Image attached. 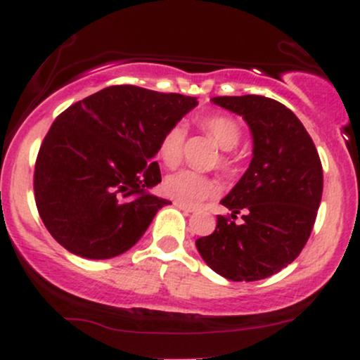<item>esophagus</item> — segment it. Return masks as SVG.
I'll list each match as a JSON object with an SVG mask.
<instances>
[{
  "mask_svg": "<svg viewBox=\"0 0 360 360\" xmlns=\"http://www.w3.org/2000/svg\"><path fill=\"white\" fill-rule=\"evenodd\" d=\"M174 206H176V208H179L181 212H184V213H193L194 212V208H191V206L181 205V203H177V201H174Z\"/></svg>",
  "mask_w": 360,
  "mask_h": 360,
  "instance_id": "obj_1",
  "label": "esophagus"
}]
</instances>
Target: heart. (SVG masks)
Here are the masks:
<instances>
[{
	"label": "heart",
	"mask_w": 360,
	"mask_h": 360,
	"mask_svg": "<svg viewBox=\"0 0 360 360\" xmlns=\"http://www.w3.org/2000/svg\"><path fill=\"white\" fill-rule=\"evenodd\" d=\"M198 125L217 143V147H220L223 150L220 159H218L220 167L232 169L235 159L230 150H233L240 142V127H238V123L233 118L225 117V115H210V117L198 120ZM184 139L186 130L181 123L167 128L162 137H160L159 146H157V155L167 167L177 166L183 159ZM162 188L164 193L171 200L186 206H194L200 205L206 198L213 196L217 193L218 186L208 176L183 169V171L166 176Z\"/></svg>",
	"instance_id": "1"
}]
</instances>
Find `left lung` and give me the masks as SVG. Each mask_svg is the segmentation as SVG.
I'll return each instance as SVG.
<instances>
[{
    "label": "left lung",
    "mask_w": 360,
    "mask_h": 360,
    "mask_svg": "<svg viewBox=\"0 0 360 360\" xmlns=\"http://www.w3.org/2000/svg\"><path fill=\"white\" fill-rule=\"evenodd\" d=\"M212 101L245 120L254 148L245 174L220 201L232 218L243 212V221L218 217L196 249L230 281L269 278L298 257L311 233L323 191L320 157L303 123L279 101L257 94Z\"/></svg>",
    "instance_id": "obj_1"
}]
</instances>
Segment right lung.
Segmentation results:
<instances>
[{
    "instance_id": "add662e5",
    "label": "right lung",
    "mask_w": 360,
    "mask_h": 360,
    "mask_svg": "<svg viewBox=\"0 0 360 360\" xmlns=\"http://www.w3.org/2000/svg\"><path fill=\"white\" fill-rule=\"evenodd\" d=\"M196 98L139 86H110L60 113L45 135L34 174L35 203L51 235L84 259H111L140 240L171 205L148 189L164 131Z\"/></svg>"
}]
</instances>
